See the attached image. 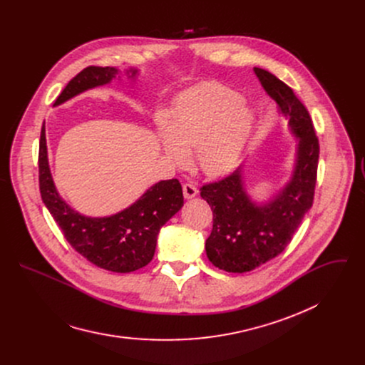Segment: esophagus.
Masks as SVG:
<instances>
[{
  "mask_svg": "<svg viewBox=\"0 0 365 365\" xmlns=\"http://www.w3.org/2000/svg\"><path fill=\"white\" fill-rule=\"evenodd\" d=\"M182 189H183V196L186 199H192L197 195V187L193 183H183Z\"/></svg>",
  "mask_w": 365,
  "mask_h": 365,
  "instance_id": "esophagus-1",
  "label": "esophagus"
}]
</instances>
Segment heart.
Segmentation results:
<instances>
[{
    "instance_id": "b5f03b06",
    "label": "heart",
    "mask_w": 365,
    "mask_h": 365,
    "mask_svg": "<svg viewBox=\"0 0 365 365\" xmlns=\"http://www.w3.org/2000/svg\"><path fill=\"white\" fill-rule=\"evenodd\" d=\"M251 130V114L235 91L220 82H205L176 102L169 124L160 121L165 154L175 165L187 162V150L206 175L232 168Z\"/></svg>"
}]
</instances>
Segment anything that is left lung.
I'll return each instance as SVG.
<instances>
[{"instance_id": "1", "label": "left lung", "mask_w": 365, "mask_h": 365, "mask_svg": "<svg viewBox=\"0 0 365 365\" xmlns=\"http://www.w3.org/2000/svg\"><path fill=\"white\" fill-rule=\"evenodd\" d=\"M254 72L299 137L297 162L286 187L262 206L245 193L240 169L200 187L214 214L206 255L215 267L230 273L251 272L283 252L314 205L317 186L319 140L309 111L283 81L262 68Z\"/></svg>"}]
</instances>
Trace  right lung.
<instances>
[{
	"label": "right lung",
	"instance_id": "obj_1",
	"mask_svg": "<svg viewBox=\"0 0 365 365\" xmlns=\"http://www.w3.org/2000/svg\"><path fill=\"white\" fill-rule=\"evenodd\" d=\"M131 76L137 71L131 69ZM117 69L110 66H88L81 71L62 93L55 106L69 98L108 83ZM38 186L43 203L62 230L66 241L86 259L101 269L130 273L147 266L154 255L160 228L183 206L182 186L178 179L162 180L151 186L127 210L108 218H88L62 200L51 180L44 125L38 144Z\"/></svg>",
	"mask_w": 365,
	"mask_h": 365
}]
</instances>
